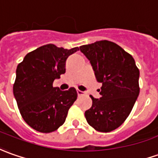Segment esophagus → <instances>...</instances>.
<instances>
[{
	"mask_svg": "<svg viewBox=\"0 0 158 158\" xmlns=\"http://www.w3.org/2000/svg\"><path fill=\"white\" fill-rule=\"evenodd\" d=\"M77 93H78L79 96H83V95H85V93L82 92V91H80V90H77Z\"/></svg>",
	"mask_w": 158,
	"mask_h": 158,
	"instance_id": "obj_1",
	"label": "esophagus"
}]
</instances>
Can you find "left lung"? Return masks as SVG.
Here are the masks:
<instances>
[{
    "label": "left lung",
    "instance_id": "left-lung-1",
    "mask_svg": "<svg viewBox=\"0 0 158 158\" xmlns=\"http://www.w3.org/2000/svg\"><path fill=\"white\" fill-rule=\"evenodd\" d=\"M102 83L101 95L85 110L86 121L100 132L118 128L128 118L140 92L139 70L133 57L116 43L99 40L79 47Z\"/></svg>",
    "mask_w": 158,
    "mask_h": 158
}]
</instances>
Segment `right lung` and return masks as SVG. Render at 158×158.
<instances>
[{"instance_id": "right-lung-1", "label": "right lung", "mask_w": 158, "mask_h": 158, "mask_svg": "<svg viewBox=\"0 0 158 158\" xmlns=\"http://www.w3.org/2000/svg\"><path fill=\"white\" fill-rule=\"evenodd\" d=\"M77 51L48 44L28 52L17 65L14 95L22 118L35 131L52 132L65 123L78 93L74 87L60 91L52 83L65 73L66 59Z\"/></svg>"}]
</instances>
